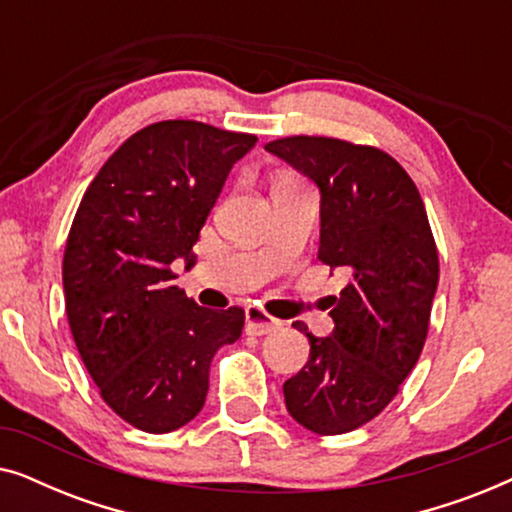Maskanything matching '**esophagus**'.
<instances>
[{"label": "esophagus", "mask_w": 512, "mask_h": 512, "mask_svg": "<svg viewBox=\"0 0 512 512\" xmlns=\"http://www.w3.org/2000/svg\"><path fill=\"white\" fill-rule=\"evenodd\" d=\"M279 326H282L279 319L270 317V314L258 310V307H247V324H244V331L249 335H268L272 331H277Z\"/></svg>", "instance_id": "esophagus-1"}]
</instances>
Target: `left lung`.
<instances>
[{"label": "left lung", "instance_id": "obj_1", "mask_svg": "<svg viewBox=\"0 0 512 512\" xmlns=\"http://www.w3.org/2000/svg\"><path fill=\"white\" fill-rule=\"evenodd\" d=\"M321 193L319 261L352 279L333 298V333L284 382L286 410L319 436L363 426L391 403L422 354L438 286V249L408 172L375 146L333 137L265 144Z\"/></svg>", "mask_w": 512, "mask_h": 512}]
</instances>
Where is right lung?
<instances>
[{"label": "right lung", "mask_w": 512, "mask_h": 512, "mask_svg": "<svg viewBox=\"0 0 512 512\" xmlns=\"http://www.w3.org/2000/svg\"><path fill=\"white\" fill-rule=\"evenodd\" d=\"M256 135L198 121L151 123L114 151L76 209L62 258L67 319L100 396L146 433H170L205 405L216 349L244 310H209L174 286L228 172Z\"/></svg>", "instance_id": "right-lung-1"}]
</instances>
